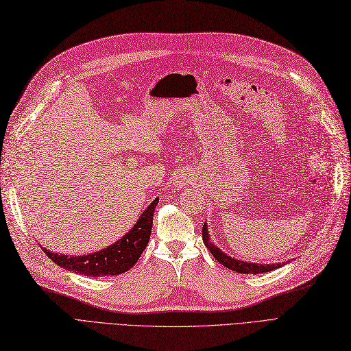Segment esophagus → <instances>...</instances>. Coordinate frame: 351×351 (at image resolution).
Wrapping results in <instances>:
<instances>
[{
    "label": "esophagus",
    "mask_w": 351,
    "mask_h": 351,
    "mask_svg": "<svg viewBox=\"0 0 351 351\" xmlns=\"http://www.w3.org/2000/svg\"><path fill=\"white\" fill-rule=\"evenodd\" d=\"M174 183H176L178 187H184L186 183H187V178H186V176H178V177H176Z\"/></svg>",
    "instance_id": "esophagus-1"
}]
</instances>
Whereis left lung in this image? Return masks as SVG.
<instances>
[{
	"label": "left lung",
	"instance_id": "1",
	"mask_svg": "<svg viewBox=\"0 0 351 351\" xmlns=\"http://www.w3.org/2000/svg\"><path fill=\"white\" fill-rule=\"evenodd\" d=\"M202 237H204V243L205 246L208 247V250L212 253V256H214L221 265H224L226 268L231 269V271H236L239 274H263V272H269L274 271L277 268L284 267V263H272V265H261V263H250V262H243L239 259H234L228 256L221 249H218L215 244H212L209 241V232H208V226L206 222L202 227Z\"/></svg>",
	"mask_w": 351,
	"mask_h": 351
}]
</instances>
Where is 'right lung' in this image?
Masks as SVG:
<instances>
[{
  "instance_id": "1",
  "label": "right lung",
  "mask_w": 351,
  "mask_h": 351,
  "mask_svg": "<svg viewBox=\"0 0 351 351\" xmlns=\"http://www.w3.org/2000/svg\"><path fill=\"white\" fill-rule=\"evenodd\" d=\"M158 200L159 199H155L146 208V210H143L141 218L137 219L133 228L125 236L99 252L83 254V256H69V254L49 252L44 247H42V250L58 267L71 272L86 275V277L95 278L108 277V275H120L129 271L139 261L141 254L146 249L152 232V219Z\"/></svg>"
}]
</instances>
